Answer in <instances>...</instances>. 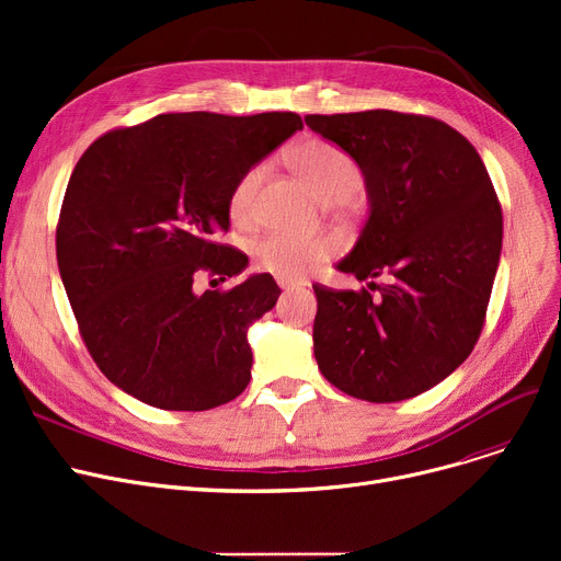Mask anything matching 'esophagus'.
I'll return each instance as SVG.
<instances>
[{"instance_id":"obj_1","label":"esophagus","mask_w":561,"mask_h":561,"mask_svg":"<svg viewBox=\"0 0 561 561\" xmlns=\"http://www.w3.org/2000/svg\"><path fill=\"white\" fill-rule=\"evenodd\" d=\"M277 284H279L284 290H290V288H298V286H300V282L290 279V277H282V275H277Z\"/></svg>"}]
</instances>
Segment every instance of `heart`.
<instances>
[{
  "label": "heart",
  "mask_w": 561,
  "mask_h": 561,
  "mask_svg": "<svg viewBox=\"0 0 561 561\" xmlns=\"http://www.w3.org/2000/svg\"><path fill=\"white\" fill-rule=\"evenodd\" d=\"M288 159L302 180L325 202H347L364 186V176L357 163L341 147L328 140H305L293 147ZM265 172H268V165L254 163L233 184L227 204L233 222L243 225L252 220L254 199L265 180ZM339 250L341 241L334 236L268 231L252 243V259L265 273L300 277L316 265L330 261L334 254H339Z\"/></svg>",
  "instance_id": "b5f03b06"
}]
</instances>
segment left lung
<instances>
[{
  "label": "left lung",
  "mask_w": 561,
  "mask_h": 561,
  "mask_svg": "<svg viewBox=\"0 0 561 561\" xmlns=\"http://www.w3.org/2000/svg\"><path fill=\"white\" fill-rule=\"evenodd\" d=\"M364 172L370 216L339 271L385 277L380 298L316 284L313 355L343 393L400 402L446 379L473 352L503 250L491 176L457 129L430 115L373 108L307 115Z\"/></svg>",
  "instance_id": "1"
}]
</instances>
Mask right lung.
Returning <instances> with one entry per match:
<instances>
[{"instance_id":"obj_1","label":"right lung","mask_w":561,"mask_h":561,"mask_svg":"<svg viewBox=\"0 0 561 561\" xmlns=\"http://www.w3.org/2000/svg\"><path fill=\"white\" fill-rule=\"evenodd\" d=\"M302 129L298 113H161L100 136L77 161L56 225V261L79 334L117 389L168 411H206L250 385V322L279 286L239 275L218 243L241 174ZM216 282V279H214Z\"/></svg>"}]
</instances>
